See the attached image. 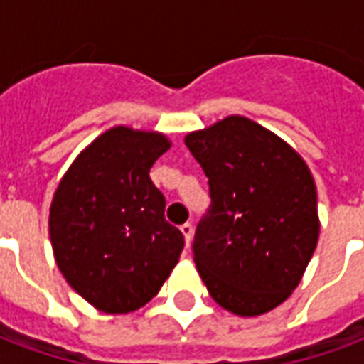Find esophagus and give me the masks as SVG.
<instances>
[{
    "label": "esophagus",
    "instance_id": "obj_1",
    "mask_svg": "<svg viewBox=\"0 0 364 364\" xmlns=\"http://www.w3.org/2000/svg\"><path fill=\"white\" fill-rule=\"evenodd\" d=\"M181 234L185 236V242H187V245H191V240H193V224H183L181 226Z\"/></svg>",
    "mask_w": 364,
    "mask_h": 364
}]
</instances>
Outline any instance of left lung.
<instances>
[{
	"instance_id": "obj_1",
	"label": "left lung",
	"mask_w": 364,
	"mask_h": 364,
	"mask_svg": "<svg viewBox=\"0 0 364 364\" xmlns=\"http://www.w3.org/2000/svg\"><path fill=\"white\" fill-rule=\"evenodd\" d=\"M213 205L193 253L216 304L253 318L296 289L320 237L318 191L302 156L252 119L232 114L185 136Z\"/></svg>"
}]
</instances>
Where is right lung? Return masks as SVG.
<instances>
[{
	"mask_svg": "<svg viewBox=\"0 0 364 364\" xmlns=\"http://www.w3.org/2000/svg\"><path fill=\"white\" fill-rule=\"evenodd\" d=\"M171 140L156 130L112 127L80 151L50 205L54 259L68 284L105 314L148 304L183 252V234L164 216L151 183Z\"/></svg>",
	"mask_w": 364,
	"mask_h": 364,
	"instance_id": "add662e5",
	"label": "right lung"
}]
</instances>
